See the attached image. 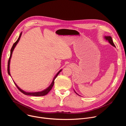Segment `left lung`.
I'll return each instance as SVG.
<instances>
[{
	"instance_id": "8db88e82",
	"label": "left lung",
	"mask_w": 126,
	"mask_h": 126,
	"mask_svg": "<svg viewBox=\"0 0 126 126\" xmlns=\"http://www.w3.org/2000/svg\"><path fill=\"white\" fill-rule=\"evenodd\" d=\"M104 38H105V39L107 41H108V42H109V43H110L111 45H112L114 47H116L115 44H114V42H113V40H112V37H111V36H106L104 37ZM74 91H75V90H74ZM75 92L77 94H78L75 91Z\"/></svg>"
}]
</instances>
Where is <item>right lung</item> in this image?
<instances>
[{
  "mask_svg": "<svg viewBox=\"0 0 126 126\" xmlns=\"http://www.w3.org/2000/svg\"><path fill=\"white\" fill-rule=\"evenodd\" d=\"M22 35V32L20 33V35H19V36L18 37V39L17 40V41L13 44L11 49V50H10V57H9V59L8 60V67H7V72H8V74L11 76L10 75V59L11 58V56H12V52L15 47V46H16L17 44L18 43L20 39V37H21V36ZM62 71V69H61L56 74V75L55 76V77H54L53 78V80L51 83V84H50V85L47 88H46V89L42 91H40V92H26V91H23V90H22L21 89H20L18 86L17 85V84L14 82L15 85H16V86L17 87V88L19 90L22 92L23 94L26 95H29V96H45L46 95H47L49 92L52 89L53 85H54V80L55 79V78L57 77V76L58 75V74H59V73L60 72Z\"/></svg>",
  "mask_w": 126,
  "mask_h": 126,
  "instance_id": "right-lung-1",
  "label": "right lung"
}]
</instances>
